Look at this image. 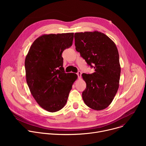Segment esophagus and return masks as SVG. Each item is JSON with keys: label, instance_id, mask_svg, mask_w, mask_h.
Returning a JSON list of instances; mask_svg holds the SVG:
<instances>
[{"label": "esophagus", "instance_id": "obj_1", "mask_svg": "<svg viewBox=\"0 0 146 146\" xmlns=\"http://www.w3.org/2000/svg\"><path fill=\"white\" fill-rule=\"evenodd\" d=\"M77 75L78 76V78H81V73L80 71H78L77 73Z\"/></svg>", "mask_w": 146, "mask_h": 146}]
</instances>
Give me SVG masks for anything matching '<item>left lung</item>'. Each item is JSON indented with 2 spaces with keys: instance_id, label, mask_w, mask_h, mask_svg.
<instances>
[{
  "instance_id": "8db88e82",
  "label": "left lung",
  "mask_w": 146,
  "mask_h": 146,
  "mask_svg": "<svg viewBox=\"0 0 146 146\" xmlns=\"http://www.w3.org/2000/svg\"><path fill=\"white\" fill-rule=\"evenodd\" d=\"M74 40L76 51L95 69L93 73L82 74L87 85L82 99L91 109H105L112 102L119 87L121 68L117 48L108 36L97 31L76 33Z\"/></svg>"
}]
</instances>
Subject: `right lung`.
<instances>
[{"label": "right lung", "mask_w": 146, "mask_h": 146, "mask_svg": "<svg viewBox=\"0 0 146 146\" xmlns=\"http://www.w3.org/2000/svg\"><path fill=\"white\" fill-rule=\"evenodd\" d=\"M73 33L43 35L35 40L26 56L25 68L30 91L38 105L49 112L63 108L75 73H66L63 51L72 46Z\"/></svg>", "instance_id": "obj_1"}]
</instances>
